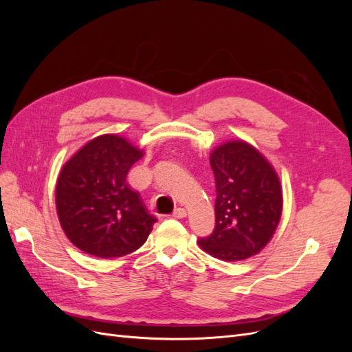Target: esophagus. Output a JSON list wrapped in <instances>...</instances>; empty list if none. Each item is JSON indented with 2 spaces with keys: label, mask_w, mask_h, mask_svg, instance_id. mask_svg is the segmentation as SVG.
<instances>
[{
  "label": "esophagus",
  "mask_w": 352,
  "mask_h": 352,
  "mask_svg": "<svg viewBox=\"0 0 352 352\" xmlns=\"http://www.w3.org/2000/svg\"><path fill=\"white\" fill-rule=\"evenodd\" d=\"M172 216L175 219H184V217H186V210L185 208H176Z\"/></svg>",
  "instance_id": "34e87169"
}]
</instances>
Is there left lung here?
Returning <instances> with one entry per match:
<instances>
[{
    "instance_id": "8db88e82",
    "label": "left lung",
    "mask_w": 352,
    "mask_h": 352,
    "mask_svg": "<svg viewBox=\"0 0 352 352\" xmlns=\"http://www.w3.org/2000/svg\"><path fill=\"white\" fill-rule=\"evenodd\" d=\"M210 164L216 179V226L198 245L223 261L250 258L270 242L280 221L279 176L257 148L242 140L214 148Z\"/></svg>"
}]
</instances>
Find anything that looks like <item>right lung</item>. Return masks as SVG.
Segmentation results:
<instances>
[{"mask_svg":"<svg viewBox=\"0 0 352 352\" xmlns=\"http://www.w3.org/2000/svg\"><path fill=\"white\" fill-rule=\"evenodd\" d=\"M144 151L126 138H94L60 170L56 207L61 229L83 252L122 257L145 243L157 221L126 182Z\"/></svg>","mask_w":352,"mask_h":352,"instance_id":"right-lung-1","label":"right lung"}]
</instances>
